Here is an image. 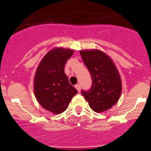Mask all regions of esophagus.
Returning a JSON list of instances; mask_svg holds the SVG:
<instances>
[{
  "mask_svg": "<svg viewBox=\"0 0 151 151\" xmlns=\"http://www.w3.org/2000/svg\"><path fill=\"white\" fill-rule=\"evenodd\" d=\"M75 88L77 89V91H78V92L80 91V85H78V84H77V85H75Z\"/></svg>",
  "mask_w": 151,
  "mask_h": 151,
  "instance_id": "34e87169",
  "label": "esophagus"
}]
</instances>
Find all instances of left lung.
I'll use <instances>...</instances> for the list:
<instances>
[{
  "label": "left lung",
  "mask_w": 151,
  "mask_h": 151,
  "mask_svg": "<svg viewBox=\"0 0 151 151\" xmlns=\"http://www.w3.org/2000/svg\"><path fill=\"white\" fill-rule=\"evenodd\" d=\"M85 65L92 78L91 88L82 91L89 106L96 113L109 110L118 102L122 93V80L109 56L97 49L80 50Z\"/></svg>",
  "instance_id": "8db88e82"
}]
</instances>
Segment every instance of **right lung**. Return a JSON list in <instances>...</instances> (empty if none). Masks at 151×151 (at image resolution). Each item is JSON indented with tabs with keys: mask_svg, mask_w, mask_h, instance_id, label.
<instances>
[{
	"mask_svg": "<svg viewBox=\"0 0 151 151\" xmlns=\"http://www.w3.org/2000/svg\"><path fill=\"white\" fill-rule=\"evenodd\" d=\"M73 53L71 49H51L36 69L34 78L36 99L42 107L54 114L65 111L72 98L78 93L64 72L65 64Z\"/></svg>",
	"mask_w": 151,
	"mask_h": 151,
	"instance_id": "1",
	"label": "right lung"
}]
</instances>
